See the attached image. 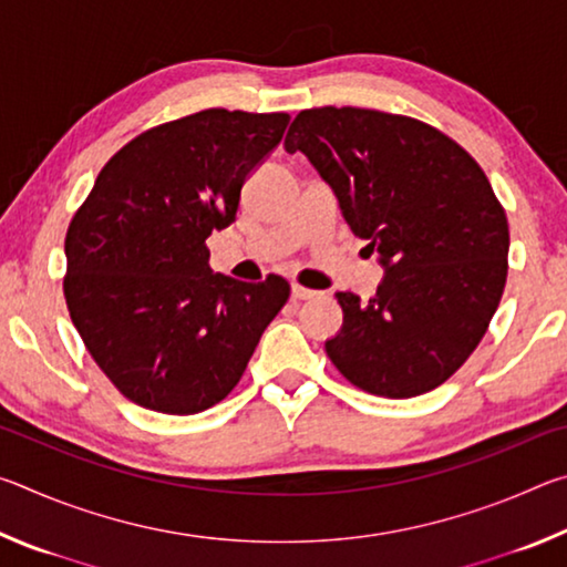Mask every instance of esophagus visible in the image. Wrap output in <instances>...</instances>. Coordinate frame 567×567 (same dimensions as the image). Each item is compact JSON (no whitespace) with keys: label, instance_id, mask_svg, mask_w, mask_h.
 <instances>
[{"label":"esophagus","instance_id":"esophagus-1","mask_svg":"<svg viewBox=\"0 0 567 567\" xmlns=\"http://www.w3.org/2000/svg\"><path fill=\"white\" fill-rule=\"evenodd\" d=\"M318 295L315 290H307V287H302V285H292V300H297V302H302V300H312V297Z\"/></svg>","mask_w":567,"mask_h":567}]
</instances>
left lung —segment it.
Masks as SVG:
<instances>
[{
	"instance_id": "1",
	"label": "left lung",
	"mask_w": 567,
	"mask_h": 567,
	"mask_svg": "<svg viewBox=\"0 0 567 567\" xmlns=\"http://www.w3.org/2000/svg\"><path fill=\"white\" fill-rule=\"evenodd\" d=\"M285 150L310 159L385 270L368 302L334 292L342 328L324 342L334 368L395 400L443 385L505 290L511 235L485 172L430 124L358 107L300 112Z\"/></svg>"
}]
</instances>
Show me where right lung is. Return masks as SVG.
<instances>
[{"label":"right lung","instance_id":"right-lung-1","mask_svg":"<svg viewBox=\"0 0 567 567\" xmlns=\"http://www.w3.org/2000/svg\"><path fill=\"white\" fill-rule=\"evenodd\" d=\"M290 114L205 110L124 145L64 239V297L94 362L124 398L195 415L243 378L290 297L280 275L209 270L205 239L235 223L245 179L280 145Z\"/></svg>","mask_w":567,"mask_h":567}]
</instances>
